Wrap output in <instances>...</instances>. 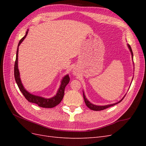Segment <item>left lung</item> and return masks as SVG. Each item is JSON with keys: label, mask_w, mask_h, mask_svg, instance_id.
I'll list each match as a JSON object with an SVG mask.
<instances>
[{"label": "left lung", "mask_w": 146, "mask_h": 146, "mask_svg": "<svg viewBox=\"0 0 146 146\" xmlns=\"http://www.w3.org/2000/svg\"><path fill=\"white\" fill-rule=\"evenodd\" d=\"M127 46H128V47L129 48L131 54L132 58H133V52H132V50H131V47H130V46L129 44H127ZM124 97H125V96H124ZM124 97H123V98L120 101L117 102H116L115 104H110V105H104V106H99V105H94V104H91L90 102L86 98V96H85V94H84V92H83V98H84V100H85V102L86 106L90 109H91L92 110H94V111H100V110H105L106 108L111 107V106H113L114 105H116V104H118L119 102H121L123 100V99L124 98Z\"/></svg>", "instance_id": "1"}]
</instances>
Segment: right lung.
Segmentation results:
<instances>
[{
	"label": "right lung",
	"mask_w": 146,
	"mask_h": 146,
	"mask_svg": "<svg viewBox=\"0 0 146 146\" xmlns=\"http://www.w3.org/2000/svg\"><path fill=\"white\" fill-rule=\"evenodd\" d=\"M28 32H29V30H27V32H26L25 36L19 41L18 46H17V52H16V61L15 63V68H14L15 80L17 86H18L19 88L20 91H21L22 93H23L25 99H27L29 102H30L36 104L39 106V107H42V108H53L55 107V106L58 105L61 102V101L62 100L63 98L65 87L69 83L70 80L69 75H66V76L63 77L62 81L61 82L60 87L59 88L56 94L54 97H53V98L50 99H46L44 98H42V97L35 96L32 94H30L29 92H28L25 89L21 80L19 71L18 69V64H17V63H18L19 46L21 44V43L23 42L24 41V39L25 38L26 36H27V35L28 33Z\"/></svg>",
	"instance_id": "add662e5"
}]
</instances>
